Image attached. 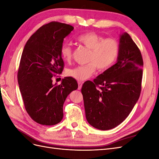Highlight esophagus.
<instances>
[{"label": "esophagus", "instance_id": "esophagus-1", "mask_svg": "<svg viewBox=\"0 0 159 159\" xmlns=\"http://www.w3.org/2000/svg\"><path fill=\"white\" fill-rule=\"evenodd\" d=\"M82 84L83 83L81 82V81H79L78 82V89L80 90L81 89V87H82Z\"/></svg>", "mask_w": 159, "mask_h": 159}]
</instances>
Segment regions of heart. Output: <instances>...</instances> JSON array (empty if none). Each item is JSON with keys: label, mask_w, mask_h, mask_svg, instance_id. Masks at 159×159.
<instances>
[{"label": "heart", "mask_w": 159, "mask_h": 159, "mask_svg": "<svg viewBox=\"0 0 159 159\" xmlns=\"http://www.w3.org/2000/svg\"><path fill=\"white\" fill-rule=\"evenodd\" d=\"M77 41L90 50L88 56L89 64L79 66L67 71V75L78 81L87 80L93 74L96 67L99 70H107L117 59L119 45L113 38H105L95 32H90L81 34ZM71 46L64 43L60 47V55L62 60L70 62L72 58Z\"/></svg>", "instance_id": "obj_1"}]
</instances>
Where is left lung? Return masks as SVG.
<instances>
[{"mask_svg":"<svg viewBox=\"0 0 159 159\" xmlns=\"http://www.w3.org/2000/svg\"><path fill=\"white\" fill-rule=\"evenodd\" d=\"M117 61L93 81L83 84L85 117L91 126L109 130L121 124L131 113L141 90V53L127 32L119 35ZM101 85L100 90L97 88Z\"/></svg>","mask_w":159,"mask_h":159,"instance_id":"obj_1","label":"left lung"}]
</instances>
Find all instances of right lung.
Returning a JSON list of instances; mask_svg holds the SVG:
<instances>
[{
    "label": "right lung",
    "instance_id": "obj_1",
    "mask_svg": "<svg viewBox=\"0 0 159 159\" xmlns=\"http://www.w3.org/2000/svg\"><path fill=\"white\" fill-rule=\"evenodd\" d=\"M73 30L66 24L50 22L34 33L24 48L18 71L19 88L27 113L43 125L61 121L66 99L78 88L71 77L62 79L60 85L52 84L53 75L64 68L60 47Z\"/></svg>",
    "mask_w": 159,
    "mask_h": 159
}]
</instances>
